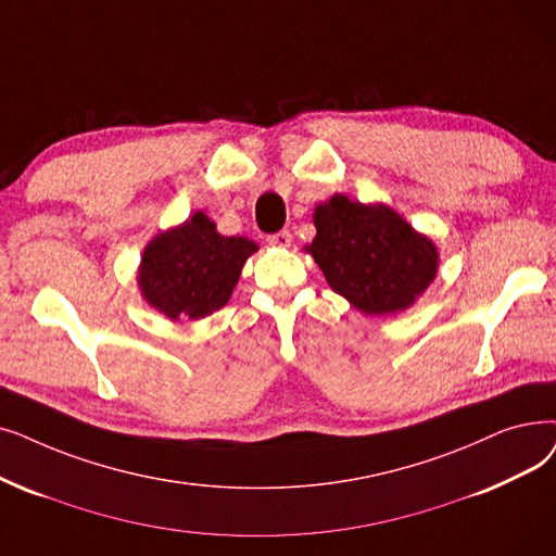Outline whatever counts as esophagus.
Here are the masks:
<instances>
[{"instance_id": "1", "label": "esophagus", "mask_w": 556, "mask_h": 556, "mask_svg": "<svg viewBox=\"0 0 556 556\" xmlns=\"http://www.w3.org/2000/svg\"><path fill=\"white\" fill-rule=\"evenodd\" d=\"M268 243L275 245V248H291L293 236H291V231L283 229V231H277V233L268 236Z\"/></svg>"}]
</instances>
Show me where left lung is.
Returning a JSON list of instances; mask_svg holds the SVG:
<instances>
[{
  "instance_id": "1",
  "label": "left lung",
  "mask_w": 556,
  "mask_h": 556,
  "mask_svg": "<svg viewBox=\"0 0 556 556\" xmlns=\"http://www.w3.org/2000/svg\"><path fill=\"white\" fill-rule=\"evenodd\" d=\"M316 238L304 248L331 291L366 316L412 308L439 275L441 254L383 202H352L336 192L313 211Z\"/></svg>"
}]
</instances>
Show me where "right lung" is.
<instances>
[{
  "instance_id": "right-lung-1",
  "label": "right lung",
  "mask_w": 556,
  "mask_h": 556,
  "mask_svg": "<svg viewBox=\"0 0 556 556\" xmlns=\"http://www.w3.org/2000/svg\"><path fill=\"white\" fill-rule=\"evenodd\" d=\"M258 250L245 236H223L204 211L159 231L138 265L140 298L167 320H202L220 311Z\"/></svg>"
}]
</instances>
